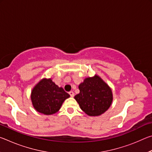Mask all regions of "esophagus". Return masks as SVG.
Instances as JSON below:
<instances>
[{"label":"esophagus","mask_w":152,"mask_h":152,"mask_svg":"<svg viewBox=\"0 0 152 152\" xmlns=\"http://www.w3.org/2000/svg\"><path fill=\"white\" fill-rule=\"evenodd\" d=\"M69 94H70V96H72V97H73L74 95V93L73 91H70V92H69Z\"/></svg>","instance_id":"esophagus-1"}]
</instances>
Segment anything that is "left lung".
Instances as JSON below:
<instances>
[{
  "instance_id": "left-lung-1",
  "label": "left lung",
  "mask_w": 152,
  "mask_h": 152,
  "mask_svg": "<svg viewBox=\"0 0 152 152\" xmlns=\"http://www.w3.org/2000/svg\"><path fill=\"white\" fill-rule=\"evenodd\" d=\"M80 93L74 96L81 109L90 116H98L110 107L113 101L109 86L98 76L87 78L80 84Z\"/></svg>"
}]
</instances>
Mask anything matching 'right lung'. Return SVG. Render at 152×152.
Listing matches in <instances>:
<instances>
[{
	"label": "right lung",
	"mask_w": 152,
	"mask_h": 152,
	"mask_svg": "<svg viewBox=\"0 0 152 152\" xmlns=\"http://www.w3.org/2000/svg\"><path fill=\"white\" fill-rule=\"evenodd\" d=\"M69 94L51 79H43L31 92V101L37 111L44 115H52L58 112Z\"/></svg>",
	"instance_id": "right-lung-1"
}]
</instances>
